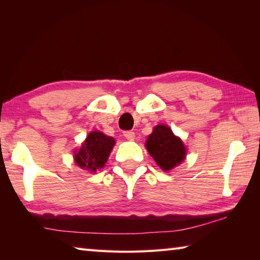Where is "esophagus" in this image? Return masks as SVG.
<instances>
[{
  "label": "esophagus",
  "instance_id": "34e87169",
  "mask_svg": "<svg viewBox=\"0 0 260 260\" xmlns=\"http://www.w3.org/2000/svg\"><path fill=\"white\" fill-rule=\"evenodd\" d=\"M124 136L126 137L127 140L133 141V140L135 139V133H134L133 131H125V132H124Z\"/></svg>",
  "mask_w": 260,
  "mask_h": 260
}]
</instances>
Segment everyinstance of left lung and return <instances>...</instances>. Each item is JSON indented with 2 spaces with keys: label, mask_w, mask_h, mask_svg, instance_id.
Segmentation results:
<instances>
[{
  "label": "left lung",
  "mask_w": 260,
  "mask_h": 260,
  "mask_svg": "<svg viewBox=\"0 0 260 260\" xmlns=\"http://www.w3.org/2000/svg\"><path fill=\"white\" fill-rule=\"evenodd\" d=\"M145 146L154 161L164 171L172 170L183 161L185 156L183 143L173 134L170 127L165 125L154 127L153 133L148 136Z\"/></svg>",
  "instance_id": "8db88e82"
}]
</instances>
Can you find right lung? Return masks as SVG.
Instances as JSON below:
<instances>
[{
  "label": "right lung",
  "mask_w": 260,
  "mask_h": 260,
  "mask_svg": "<svg viewBox=\"0 0 260 260\" xmlns=\"http://www.w3.org/2000/svg\"><path fill=\"white\" fill-rule=\"evenodd\" d=\"M114 145L113 137L105 135L102 132H91L79 151L75 154V161L80 168L96 172L106 163Z\"/></svg>",
  "instance_id": "right-lung-1"
}]
</instances>
